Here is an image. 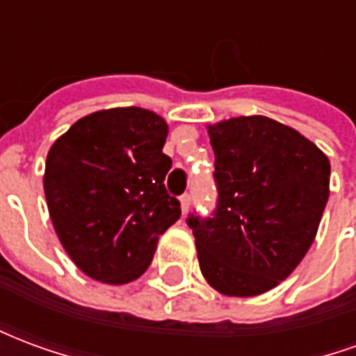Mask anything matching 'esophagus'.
Instances as JSON below:
<instances>
[{
  "label": "esophagus",
  "mask_w": 356,
  "mask_h": 356,
  "mask_svg": "<svg viewBox=\"0 0 356 356\" xmlns=\"http://www.w3.org/2000/svg\"><path fill=\"white\" fill-rule=\"evenodd\" d=\"M191 208V194H183L181 196V209H183V213H186Z\"/></svg>",
  "instance_id": "obj_1"
}]
</instances>
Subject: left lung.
<instances>
[{"instance_id": "1", "label": "left lung", "mask_w": 356, "mask_h": 356, "mask_svg": "<svg viewBox=\"0 0 356 356\" xmlns=\"http://www.w3.org/2000/svg\"><path fill=\"white\" fill-rule=\"evenodd\" d=\"M216 154L217 206L191 213L204 278L250 298L273 290L313 244L330 194V162L288 125L240 116L208 127Z\"/></svg>"}]
</instances>
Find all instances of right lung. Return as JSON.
<instances>
[{
    "label": "right lung",
    "mask_w": 356,
    "mask_h": 356,
    "mask_svg": "<svg viewBox=\"0 0 356 356\" xmlns=\"http://www.w3.org/2000/svg\"><path fill=\"white\" fill-rule=\"evenodd\" d=\"M165 137L163 118L125 106L81 118L51 147L43 175L51 221L70 259L99 282L139 278L181 217L163 185Z\"/></svg>",
    "instance_id": "1"
}]
</instances>
